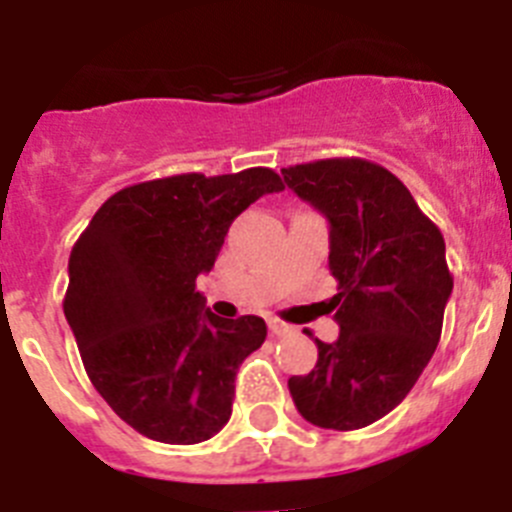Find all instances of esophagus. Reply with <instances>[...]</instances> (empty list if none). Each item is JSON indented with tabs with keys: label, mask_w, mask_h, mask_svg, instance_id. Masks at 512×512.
I'll list each match as a JSON object with an SVG mask.
<instances>
[{
	"label": "esophagus",
	"mask_w": 512,
	"mask_h": 512,
	"mask_svg": "<svg viewBox=\"0 0 512 512\" xmlns=\"http://www.w3.org/2000/svg\"><path fill=\"white\" fill-rule=\"evenodd\" d=\"M269 330L274 333V336H287V333H292V328L277 318H269Z\"/></svg>",
	"instance_id": "esophagus-1"
}]
</instances>
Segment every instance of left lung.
<instances>
[{
    "instance_id": "8db88e82",
    "label": "left lung",
    "mask_w": 512,
    "mask_h": 512,
    "mask_svg": "<svg viewBox=\"0 0 512 512\" xmlns=\"http://www.w3.org/2000/svg\"><path fill=\"white\" fill-rule=\"evenodd\" d=\"M300 200L328 217L330 274L341 336L318 343V364L289 377L307 423L356 431L395 410L431 361L454 289L446 243L408 187L366 158L282 169ZM312 336V333H307Z\"/></svg>"
}]
</instances>
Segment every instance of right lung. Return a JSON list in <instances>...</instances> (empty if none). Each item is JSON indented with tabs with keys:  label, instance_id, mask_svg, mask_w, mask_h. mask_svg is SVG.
<instances>
[{
	"label": "right lung",
	"instance_id": "1",
	"mask_svg": "<svg viewBox=\"0 0 512 512\" xmlns=\"http://www.w3.org/2000/svg\"><path fill=\"white\" fill-rule=\"evenodd\" d=\"M284 184L271 169L176 174L120 189L71 248L63 312L94 390L161 443H200L230 420L235 374L264 343L256 315L217 318L197 277L230 223Z\"/></svg>",
	"mask_w": 512,
	"mask_h": 512
}]
</instances>
